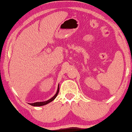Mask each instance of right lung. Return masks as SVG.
<instances>
[{"label":"right lung","instance_id":"right-lung-1","mask_svg":"<svg viewBox=\"0 0 132 132\" xmlns=\"http://www.w3.org/2000/svg\"><path fill=\"white\" fill-rule=\"evenodd\" d=\"M58 92H59V85H58V89H57L56 93H55V95H54L53 97L51 98L50 99L48 100L45 101H40V102H36V103H29V104H30V105L33 106H41L45 105V104H48L49 103L52 102V101H53L54 100H55V98H56V96L58 94Z\"/></svg>","mask_w":132,"mask_h":132}]
</instances>
